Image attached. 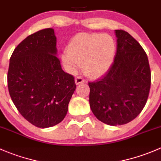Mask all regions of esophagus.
<instances>
[{
    "label": "esophagus",
    "mask_w": 161,
    "mask_h": 161,
    "mask_svg": "<svg viewBox=\"0 0 161 161\" xmlns=\"http://www.w3.org/2000/svg\"><path fill=\"white\" fill-rule=\"evenodd\" d=\"M75 82L76 85H79V84L84 83V82H85L86 81L84 80V79H82V78L77 77V78H75Z\"/></svg>",
    "instance_id": "34e87169"
}]
</instances>
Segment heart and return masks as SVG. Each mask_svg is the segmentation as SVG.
Returning <instances> with one entry per match:
<instances>
[{"label": "heart", "instance_id": "obj_1", "mask_svg": "<svg viewBox=\"0 0 161 161\" xmlns=\"http://www.w3.org/2000/svg\"><path fill=\"white\" fill-rule=\"evenodd\" d=\"M116 50V41L109 34L79 33L71 39L61 61L69 72L75 73L82 64L86 75L98 79L111 68Z\"/></svg>", "mask_w": 161, "mask_h": 161}]
</instances>
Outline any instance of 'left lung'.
<instances>
[{
  "mask_svg": "<svg viewBox=\"0 0 161 161\" xmlns=\"http://www.w3.org/2000/svg\"><path fill=\"white\" fill-rule=\"evenodd\" d=\"M117 52L110 70L89 82L92 113L108 125L130 122L147 103L151 84L148 58L141 45L124 30H115Z\"/></svg>",
  "mask_w": 161,
  "mask_h": 161,
  "instance_id": "obj_1",
  "label": "left lung"
}]
</instances>
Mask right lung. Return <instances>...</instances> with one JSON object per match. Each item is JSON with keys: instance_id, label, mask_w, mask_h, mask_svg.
Returning <instances> with one entry per match:
<instances>
[{"instance_id": "obj_1", "label": "right lung", "mask_w": 161, "mask_h": 161, "mask_svg": "<svg viewBox=\"0 0 161 161\" xmlns=\"http://www.w3.org/2000/svg\"><path fill=\"white\" fill-rule=\"evenodd\" d=\"M53 29L38 31L22 40L13 51L8 86L14 106L29 122L49 128L63 121L75 79L62 70Z\"/></svg>"}]
</instances>
